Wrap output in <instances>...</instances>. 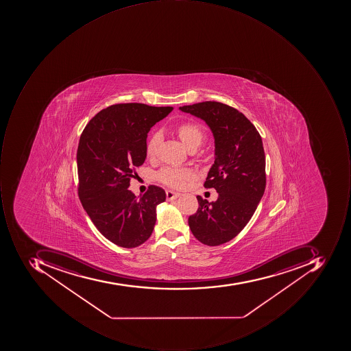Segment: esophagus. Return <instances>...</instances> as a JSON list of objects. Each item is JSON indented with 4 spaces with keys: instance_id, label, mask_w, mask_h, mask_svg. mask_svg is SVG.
I'll return each mask as SVG.
<instances>
[{
    "instance_id": "obj_1",
    "label": "esophagus",
    "mask_w": 351,
    "mask_h": 351,
    "mask_svg": "<svg viewBox=\"0 0 351 351\" xmlns=\"http://www.w3.org/2000/svg\"><path fill=\"white\" fill-rule=\"evenodd\" d=\"M165 194H167V200H174L176 199V198H178L179 196H180V193L173 192V191H167V192H165Z\"/></svg>"
}]
</instances>
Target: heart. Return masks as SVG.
I'll use <instances>...</instances> for the list:
<instances>
[{
  "instance_id": "b5f03b06",
  "label": "heart",
  "mask_w": 351,
  "mask_h": 351,
  "mask_svg": "<svg viewBox=\"0 0 351 351\" xmlns=\"http://www.w3.org/2000/svg\"><path fill=\"white\" fill-rule=\"evenodd\" d=\"M177 132H178L181 141L189 149L192 147H197L202 143V129L199 124L195 123V122H184L178 126ZM161 138H162V135L160 132H155L151 136L147 143V156H155L157 149L160 145ZM191 176H192V172L190 170L173 167H163L162 170L159 171L157 174V178L160 182L165 186L175 189L182 188Z\"/></svg>"
}]
</instances>
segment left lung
Returning <instances> with one entry per match:
<instances>
[{"instance_id": "8db88e82", "label": "left lung", "mask_w": 351, "mask_h": 351, "mask_svg": "<svg viewBox=\"0 0 351 351\" xmlns=\"http://www.w3.org/2000/svg\"><path fill=\"white\" fill-rule=\"evenodd\" d=\"M206 122L214 137V163L204 186L218 193L215 202L197 196L198 210L189 217L195 239L214 247L233 239L252 217L266 188L264 147L243 112L216 101L180 106Z\"/></svg>"}]
</instances>
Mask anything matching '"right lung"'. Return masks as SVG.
<instances>
[{
    "mask_svg": "<svg viewBox=\"0 0 351 351\" xmlns=\"http://www.w3.org/2000/svg\"><path fill=\"white\" fill-rule=\"evenodd\" d=\"M172 106L122 104L100 110L81 134L77 151L79 197L98 231L122 247L149 239L165 192L149 186L140 197L129 190L134 169L147 158V133Z\"/></svg>",
    "mask_w": 351,
    "mask_h": 351,
    "instance_id": "1",
    "label": "right lung"
}]
</instances>
